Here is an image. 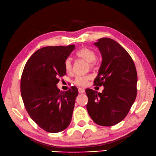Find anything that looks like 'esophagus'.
<instances>
[{"mask_svg":"<svg viewBox=\"0 0 156 156\" xmlns=\"http://www.w3.org/2000/svg\"><path fill=\"white\" fill-rule=\"evenodd\" d=\"M78 92H79V93L83 94V93H84V92H85V90H84L83 88H78Z\"/></svg>","mask_w":156,"mask_h":156,"instance_id":"34e87169","label":"esophagus"}]
</instances>
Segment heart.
<instances>
[{
    "mask_svg": "<svg viewBox=\"0 0 156 156\" xmlns=\"http://www.w3.org/2000/svg\"><path fill=\"white\" fill-rule=\"evenodd\" d=\"M76 56L80 58L86 60V62H89L90 66L92 68L94 65V61L97 59V55L94 51L92 49L83 47L80 49L76 53ZM64 68L67 73H70L72 70V59L70 57H68L64 61ZM89 77L88 76H76L75 80V83L77 86H86Z\"/></svg>",
    "mask_w": 156,
    "mask_h": 156,
    "instance_id": "heart-1",
    "label": "heart"
}]
</instances>
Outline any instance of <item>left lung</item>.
I'll list each match as a JSON object with an SVG mask.
<instances>
[{
    "label": "left lung",
    "mask_w": 156,
    "mask_h": 156,
    "mask_svg": "<svg viewBox=\"0 0 156 156\" xmlns=\"http://www.w3.org/2000/svg\"><path fill=\"white\" fill-rule=\"evenodd\" d=\"M102 62L94 86H103L101 93L87 88L86 108L95 123L110 127L122 121L130 110L137 94V72L127 51L108 37L98 40Z\"/></svg>",
    "instance_id": "obj_1"
}]
</instances>
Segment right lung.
Here are the masks:
<instances>
[{"mask_svg": "<svg viewBox=\"0 0 156 156\" xmlns=\"http://www.w3.org/2000/svg\"><path fill=\"white\" fill-rule=\"evenodd\" d=\"M75 45L46 46L30 57L20 81L21 96L31 119L46 132L57 133L70 125L78 90L57 88L59 76L66 74L64 61Z\"/></svg>", "mask_w": 156, "mask_h": 156, "instance_id": "1", "label": "right lung"}]
</instances>
